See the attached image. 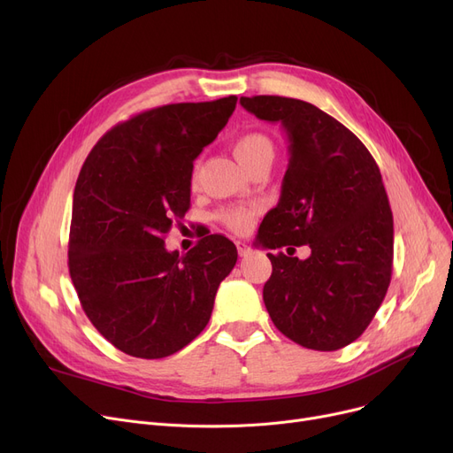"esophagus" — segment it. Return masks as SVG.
<instances>
[{
	"mask_svg": "<svg viewBox=\"0 0 453 453\" xmlns=\"http://www.w3.org/2000/svg\"><path fill=\"white\" fill-rule=\"evenodd\" d=\"M237 250H239L241 257H246V255L251 253V248H250L246 242H242V241H237Z\"/></svg>",
	"mask_w": 453,
	"mask_h": 453,
	"instance_id": "obj_1",
	"label": "esophagus"
}]
</instances>
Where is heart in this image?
I'll use <instances>...</instances> for the list:
<instances>
[{"label": "heart", "instance_id": "heart-1", "mask_svg": "<svg viewBox=\"0 0 453 453\" xmlns=\"http://www.w3.org/2000/svg\"><path fill=\"white\" fill-rule=\"evenodd\" d=\"M233 153L248 168L253 161H257L265 153H273L270 139L263 133H246L233 142ZM255 219V209L234 205L220 212V220L233 231H246L251 227Z\"/></svg>", "mask_w": 453, "mask_h": 453}]
</instances>
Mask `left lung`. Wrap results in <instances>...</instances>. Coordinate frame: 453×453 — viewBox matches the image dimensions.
<instances>
[{"label": "left lung", "mask_w": 453, "mask_h": 453, "mask_svg": "<svg viewBox=\"0 0 453 453\" xmlns=\"http://www.w3.org/2000/svg\"><path fill=\"white\" fill-rule=\"evenodd\" d=\"M241 105L281 124L288 139L280 202L257 239L268 250L311 248L303 261L268 253L266 311L296 344L341 349L363 335L390 283L395 227L380 168L356 134L312 104L253 96Z\"/></svg>", "instance_id": "8db88e82"}]
</instances>
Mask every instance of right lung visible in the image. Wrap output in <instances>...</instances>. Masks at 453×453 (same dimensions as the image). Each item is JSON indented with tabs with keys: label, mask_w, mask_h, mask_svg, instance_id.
I'll list each match as a JSON object with an SVG mask.
<instances>
[{
	"label": "right lung",
	"mask_w": 453,
	"mask_h": 453,
	"mask_svg": "<svg viewBox=\"0 0 453 453\" xmlns=\"http://www.w3.org/2000/svg\"><path fill=\"white\" fill-rule=\"evenodd\" d=\"M237 96L172 104L107 131L77 178L70 278L94 327L120 351L161 359L205 329L237 248L207 234L183 257L165 234L190 207L194 159L227 124Z\"/></svg>",
	"instance_id": "obj_1"
}]
</instances>
